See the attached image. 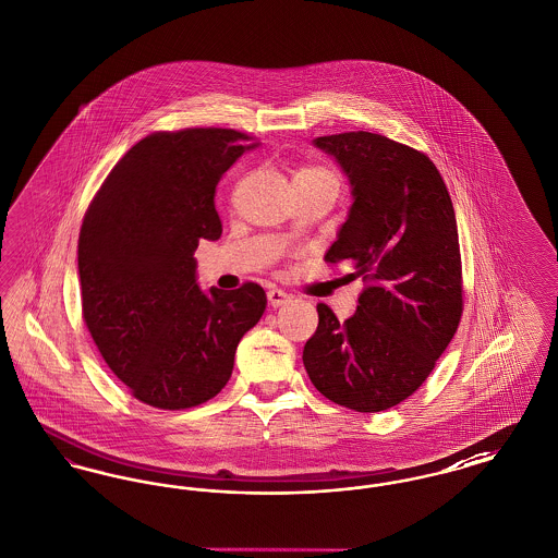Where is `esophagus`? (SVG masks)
<instances>
[{
	"label": "esophagus",
	"instance_id": "1",
	"mask_svg": "<svg viewBox=\"0 0 558 558\" xmlns=\"http://www.w3.org/2000/svg\"><path fill=\"white\" fill-rule=\"evenodd\" d=\"M267 301H269L271 307H282V305H287L291 301V294H287V292L280 291V289H271V291H267Z\"/></svg>",
	"mask_w": 558,
	"mask_h": 558
}]
</instances>
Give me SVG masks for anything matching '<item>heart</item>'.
Returning <instances> with one entry per match:
<instances>
[{
  "label": "heart",
  "instance_id": "1",
  "mask_svg": "<svg viewBox=\"0 0 558 558\" xmlns=\"http://www.w3.org/2000/svg\"><path fill=\"white\" fill-rule=\"evenodd\" d=\"M326 171H322V169H299L296 171V175H294V180L296 178H310V175H324Z\"/></svg>",
  "mask_w": 558,
  "mask_h": 558
}]
</instances>
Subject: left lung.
<instances>
[{
    "mask_svg": "<svg viewBox=\"0 0 558 558\" xmlns=\"http://www.w3.org/2000/svg\"><path fill=\"white\" fill-rule=\"evenodd\" d=\"M314 146L339 162L353 198L324 259L347 264L366 291L345 322L319 303L303 364L324 398L389 410L425 383L462 316L450 192L428 157L385 135H324Z\"/></svg>",
    "mask_w": 558,
    "mask_h": 558,
    "instance_id": "1",
    "label": "left lung"
}]
</instances>
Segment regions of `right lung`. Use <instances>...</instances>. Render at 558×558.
I'll return each mask as SVG.
<instances>
[{
    "label": "right lung",
    "mask_w": 558,
    "mask_h": 558,
    "mask_svg": "<svg viewBox=\"0 0 558 558\" xmlns=\"http://www.w3.org/2000/svg\"><path fill=\"white\" fill-rule=\"evenodd\" d=\"M234 130L153 133L114 165L80 234L83 319L135 398L186 410L232 376L240 339L266 312V291L205 292L194 251L221 236L215 187L257 148Z\"/></svg>",
    "instance_id": "1"
}]
</instances>
